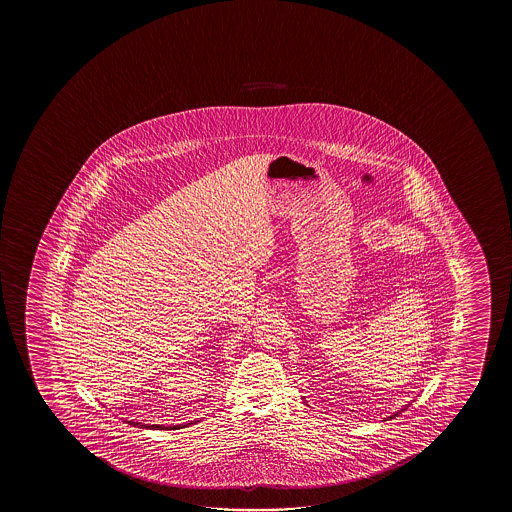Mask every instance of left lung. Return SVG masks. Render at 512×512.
I'll return each instance as SVG.
<instances>
[{"mask_svg": "<svg viewBox=\"0 0 512 512\" xmlns=\"http://www.w3.org/2000/svg\"><path fill=\"white\" fill-rule=\"evenodd\" d=\"M394 416H396V414H394ZM391 418H393V416H391Z\"/></svg>", "mask_w": 512, "mask_h": 512, "instance_id": "8db88e82", "label": "left lung"}]
</instances>
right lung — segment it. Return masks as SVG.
I'll list each match as a JSON object with an SVG mask.
<instances>
[{"label":"right lung","mask_w":512,"mask_h":512,"mask_svg":"<svg viewBox=\"0 0 512 512\" xmlns=\"http://www.w3.org/2000/svg\"><path fill=\"white\" fill-rule=\"evenodd\" d=\"M130 425H139V427H146V428H159V430H162V428H178V425L176 427H162V425H143V423H135V421H128ZM191 425V423H189Z\"/></svg>","instance_id":"right-lung-1"}]
</instances>
